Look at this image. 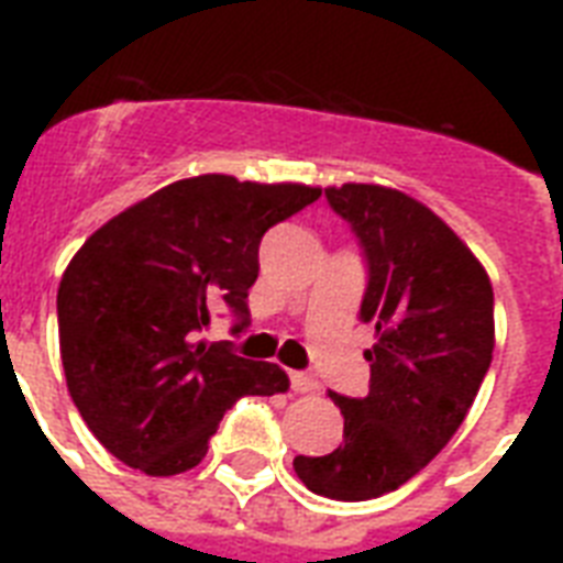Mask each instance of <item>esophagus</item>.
Listing matches in <instances>:
<instances>
[{"mask_svg": "<svg viewBox=\"0 0 563 563\" xmlns=\"http://www.w3.org/2000/svg\"><path fill=\"white\" fill-rule=\"evenodd\" d=\"M316 388H318V379L312 374H303V371H295V374H291V391L309 394V391H316Z\"/></svg>", "mask_w": 563, "mask_h": 563, "instance_id": "obj_1", "label": "esophagus"}]
</instances>
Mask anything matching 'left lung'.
I'll return each instance as SVG.
<instances>
[{
    "mask_svg": "<svg viewBox=\"0 0 563 563\" xmlns=\"http://www.w3.org/2000/svg\"><path fill=\"white\" fill-rule=\"evenodd\" d=\"M327 201L368 254L371 391L330 394L344 415L342 444L298 455L295 473L312 494L362 503L423 471L467 418L494 356V289L476 254L418 198L342 184L327 187Z\"/></svg>",
    "mask_w": 563,
    "mask_h": 563,
    "instance_id": "left-lung-1",
    "label": "left lung"
}]
</instances>
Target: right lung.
Wrapping results in <instances>:
<instances>
[{
    "label": "right lung",
    "mask_w": 563,
    "mask_h": 563,
    "mask_svg": "<svg viewBox=\"0 0 563 563\" xmlns=\"http://www.w3.org/2000/svg\"><path fill=\"white\" fill-rule=\"evenodd\" d=\"M321 195L233 175L175 180L104 221L57 286L69 397L108 453L145 476L192 471L242 394L289 391L274 362L198 342L210 307L247 312L260 239Z\"/></svg>",
    "instance_id": "right-lung-1"
}]
</instances>
